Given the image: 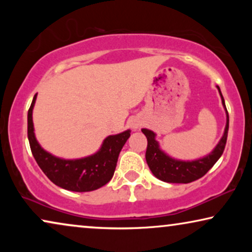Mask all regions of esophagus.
<instances>
[{
    "instance_id": "34e87169",
    "label": "esophagus",
    "mask_w": 252,
    "mask_h": 252,
    "mask_svg": "<svg viewBox=\"0 0 252 252\" xmlns=\"http://www.w3.org/2000/svg\"><path fill=\"white\" fill-rule=\"evenodd\" d=\"M139 125H140V124H139V123H132V124H130V126H132L134 129H136V128H137V127H139Z\"/></svg>"
}]
</instances>
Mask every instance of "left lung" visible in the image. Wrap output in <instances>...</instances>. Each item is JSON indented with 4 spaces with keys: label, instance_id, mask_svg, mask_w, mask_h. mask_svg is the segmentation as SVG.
<instances>
[{
    "label": "left lung",
    "instance_id": "8db88e82",
    "mask_svg": "<svg viewBox=\"0 0 252 252\" xmlns=\"http://www.w3.org/2000/svg\"><path fill=\"white\" fill-rule=\"evenodd\" d=\"M217 88H218L223 109L226 111V126L225 130H223V135L218 144L206 156L194 160L175 159L160 149L159 143L156 140V133H154L150 129L142 128V133L148 140L146 151L147 164L157 179L164 182H168V184H189V182L197 180L208 173L210 168L221 157L223 150H225L227 134H228L229 117L225 105V99L222 97L219 86H217Z\"/></svg>",
    "mask_w": 252,
    "mask_h": 252
}]
</instances>
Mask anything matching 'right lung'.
I'll return each mask as SVG.
<instances>
[{
	"mask_svg": "<svg viewBox=\"0 0 252 252\" xmlns=\"http://www.w3.org/2000/svg\"><path fill=\"white\" fill-rule=\"evenodd\" d=\"M35 101L36 94L27 113V136L37 165L49 180L58 187L79 192L96 190L108 184L115 173L120 151L130 136V130L105 137L99 150L91 156L64 159L48 153L37 142L32 117Z\"/></svg>",
	"mask_w": 252,
	"mask_h": 252,
	"instance_id": "obj_1",
	"label": "right lung"
}]
</instances>
